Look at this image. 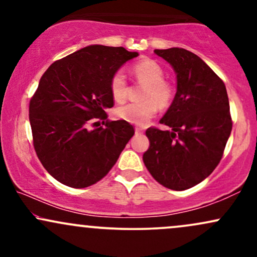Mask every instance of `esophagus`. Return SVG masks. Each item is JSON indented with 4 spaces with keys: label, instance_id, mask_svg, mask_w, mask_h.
Returning a JSON list of instances; mask_svg holds the SVG:
<instances>
[{
    "label": "esophagus",
    "instance_id": "esophagus-1",
    "mask_svg": "<svg viewBox=\"0 0 257 257\" xmlns=\"http://www.w3.org/2000/svg\"><path fill=\"white\" fill-rule=\"evenodd\" d=\"M143 132H144L143 128H140V126H135V133H138V134H141Z\"/></svg>",
    "mask_w": 257,
    "mask_h": 257
}]
</instances>
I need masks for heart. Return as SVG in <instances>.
<instances>
[{
  "label": "heart",
  "mask_w": 257,
  "mask_h": 257,
  "mask_svg": "<svg viewBox=\"0 0 257 257\" xmlns=\"http://www.w3.org/2000/svg\"><path fill=\"white\" fill-rule=\"evenodd\" d=\"M133 73L140 83L146 84L141 93L143 101L129 102L116 108L118 118L133 123L145 124L157 112V108H167L173 102L175 89L174 85L164 79L166 72L157 61L144 59L133 65ZM111 95L116 101H124L128 94V83L124 72L116 71L110 79Z\"/></svg>",
  "instance_id": "1"
}]
</instances>
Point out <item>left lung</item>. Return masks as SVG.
Instances as JSON below:
<instances>
[{
  "mask_svg": "<svg viewBox=\"0 0 257 257\" xmlns=\"http://www.w3.org/2000/svg\"><path fill=\"white\" fill-rule=\"evenodd\" d=\"M176 73L175 98L159 123L149 128L144 163L156 181L174 191L193 187L214 172L232 131L225 83L198 55L184 48L155 49Z\"/></svg>",
  "mask_w": 257,
  "mask_h": 257,
  "instance_id": "1",
  "label": "left lung"
}]
</instances>
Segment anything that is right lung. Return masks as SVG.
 I'll list each match as a JSON object with an SVG mask.
<instances>
[{
	"label": "right lung",
	"mask_w": 257,
	"mask_h": 257,
	"mask_svg": "<svg viewBox=\"0 0 257 257\" xmlns=\"http://www.w3.org/2000/svg\"><path fill=\"white\" fill-rule=\"evenodd\" d=\"M138 55L94 44L54 61L41 77L29 118L37 157L59 182L73 188L98 182L134 135L126 120L105 122V110L113 106L112 75Z\"/></svg>",
	"instance_id": "1"
}]
</instances>
